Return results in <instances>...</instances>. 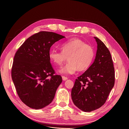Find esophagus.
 <instances>
[{
	"mask_svg": "<svg viewBox=\"0 0 129 129\" xmlns=\"http://www.w3.org/2000/svg\"><path fill=\"white\" fill-rule=\"evenodd\" d=\"M67 79H68V78H67V77H65V76H62V79H63L64 81L67 80Z\"/></svg>",
	"mask_w": 129,
	"mask_h": 129,
	"instance_id": "esophagus-1",
	"label": "esophagus"
}]
</instances>
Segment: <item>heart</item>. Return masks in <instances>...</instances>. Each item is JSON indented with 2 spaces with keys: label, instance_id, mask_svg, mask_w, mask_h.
Masks as SVG:
<instances>
[{
  "label": "heart",
  "instance_id": "b5f03b06",
  "mask_svg": "<svg viewBox=\"0 0 129 129\" xmlns=\"http://www.w3.org/2000/svg\"><path fill=\"white\" fill-rule=\"evenodd\" d=\"M61 52L51 50L49 56L52 62L58 66L62 65L68 58L69 62L59 70L60 73L73 74L77 70H87L91 65L95 53L93 47L78 38H72L60 47Z\"/></svg>",
  "mask_w": 129,
  "mask_h": 129
}]
</instances>
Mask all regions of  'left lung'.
I'll list each match as a JSON object with an SVG mask.
<instances>
[{"mask_svg":"<svg viewBox=\"0 0 129 129\" xmlns=\"http://www.w3.org/2000/svg\"><path fill=\"white\" fill-rule=\"evenodd\" d=\"M96 56L92 64L76 79L72 89L73 103L81 110L90 112L103 106L114 85V68L111 54L97 37Z\"/></svg>","mask_w":129,"mask_h":129,"instance_id":"8db88e82","label":"left lung"}]
</instances>
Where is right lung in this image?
<instances>
[{
	"instance_id": "add662e5",
	"label": "right lung",
	"mask_w": 129,
	"mask_h": 129,
	"mask_svg": "<svg viewBox=\"0 0 129 129\" xmlns=\"http://www.w3.org/2000/svg\"><path fill=\"white\" fill-rule=\"evenodd\" d=\"M65 37L41 31L27 39L16 52L11 77L17 92L30 108L40 109L52 103L62 82L56 75L49 56L52 45Z\"/></svg>"
}]
</instances>
